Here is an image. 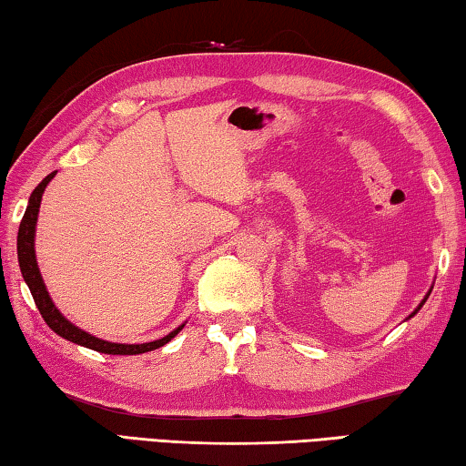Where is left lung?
I'll return each mask as SVG.
<instances>
[{"label":"left lung","instance_id":"left-lung-1","mask_svg":"<svg viewBox=\"0 0 466 466\" xmlns=\"http://www.w3.org/2000/svg\"><path fill=\"white\" fill-rule=\"evenodd\" d=\"M430 293H431V289H430V291H427V295H425V297H423V299H421V303H419V305H417V308H415V311H413V314H410V316H409V318H413V316H415V314H417V311H419V309H421V308H423V303H425V301H427V297H430ZM409 318H407V319H409Z\"/></svg>","mask_w":466,"mask_h":466}]
</instances>
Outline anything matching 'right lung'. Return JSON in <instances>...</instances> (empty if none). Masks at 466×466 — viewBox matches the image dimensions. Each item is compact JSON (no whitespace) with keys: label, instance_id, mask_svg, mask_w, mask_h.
<instances>
[{"label":"right lung","instance_id":"1","mask_svg":"<svg viewBox=\"0 0 466 466\" xmlns=\"http://www.w3.org/2000/svg\"><path fill=\"white\" fill-rule=\"evenodd\" d=\"M56 173L57 171L49 173L47 177H45L39 183V186L35 187V192L30 194L26 212H25V217H22V223H20V228H18L20 272H22V279H25V283L30 289V293H33V299L36 303V308H39L43 319L47 322V326L51 328L53 332L59 334L61 339L76 342V345H80V347L98 350V353H105V355H140V353H147V350H155L158 347L167 345V342H169L171 339L177 337V332L181 330L183 326H186V322L175 328V330H171L163 339H157L152 342H140V345H126V342H109V340L93 337L90 332L82 330V328L72 324L70 319H67L56 308V303H53L47 287H45V280L41 277L39 264H36V254H35V235H36V220H39L41 200H43L45 187L49 186V181L53 177H56Z\"/></svg>","mask_w":466,"mask_h":466}]
</instances>
